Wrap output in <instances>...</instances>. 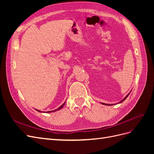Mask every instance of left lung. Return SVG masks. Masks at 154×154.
Instances as JSON below:
<instances>
[{
    "label": "left lung",
    "instance_id": "left-lung-1",
    "mask_svg": "<svg viewBox=\"0 0 154 154\" xmlns=\"http://www.w3.org/2000/svg\"><path fill=\"white\" fill-rule=\"evenodd\" d=\"M130 92H131V91H130ZM130 92L128 93V94H127V96H125V97H124V99H123V100H122V101H121L119 102V103H122V102H123V101L124 100H126V98H127V97L128 96V95L130 94ZM101 103V104H103V105H113L112 104H106V103Z\"/></svg>",
    "mask_w": 154,
    "mask_h": 154
}]
</instances>
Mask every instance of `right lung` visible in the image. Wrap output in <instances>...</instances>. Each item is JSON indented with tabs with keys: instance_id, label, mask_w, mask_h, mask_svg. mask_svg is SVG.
<instances>
[{
	"instance_id": "add662e5",
	"label": "right lung",
	"mask_w": 154,
	"mask_h": 154,
	"mask_svg": "<svg viewBox=\"0 0 154 154\" xmlns=\"http://www.w3.org/2000/svg\"><path fill=\"white\" fill-rule=\"evenodd\" d=\"M65 103H64L63 105H62L61 106H60V107H58V108L57 109H55V110H51V111H48V112H47V113H51V112H55V111H57V110H59L60 109H61L63 108V105H65ZM36 110L38 111V112H41L40 110Z\"/></svg>"
}]
</instances>
